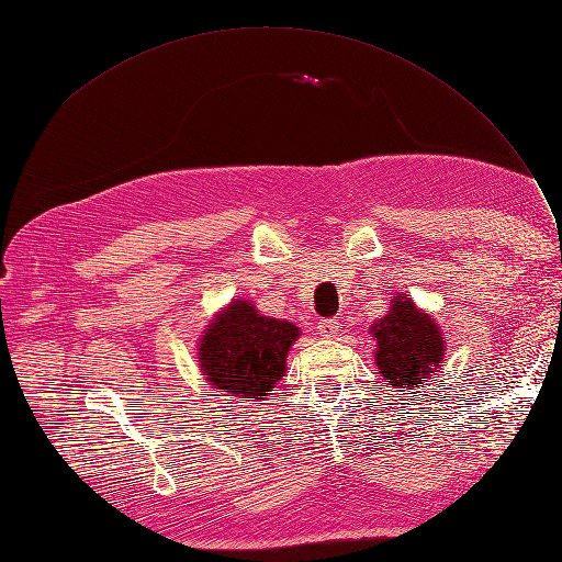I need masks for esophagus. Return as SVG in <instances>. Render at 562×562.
<instances>
[{
	"instance_id": "1",
	"label": "esophagus",
	"mask_w": 562,
	"mask_h": 562,
	"mask_svg": "<svg viewBox=\"0 0 562 562\" xmlns=\"http://www.w3.org/2000/svg\"><path fill=\"white\" fill-rule=\"evenodd\" d=\"M337 330H339V321H337V318H323V321L318 323V333H321L323 337H335Z\"/></svg>"
}]
</instances>
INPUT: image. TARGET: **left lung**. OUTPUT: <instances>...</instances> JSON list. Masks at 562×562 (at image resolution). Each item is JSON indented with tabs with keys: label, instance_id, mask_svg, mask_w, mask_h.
I'll use <instances>...</instances> for the list:
<instances>
[{
	"label": "left lung",
	"instance_id": "1",
	"mask_svg": "<svg viewBox=\"0 0 562 562\" xmlns=\"http://www.w3.org/2000/svg\"><path fill=\"white\" fill-rule=\"evenodd\" d=\"M375 337V361L382 378L398 391L415 389L438 372L443 342L436 323L422 314L411 300L401 295L391 304V312L372 323Z\"/></svg>",
	"mask_w": 562,
	"mask_h": 562
}]
</instances>
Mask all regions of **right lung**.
Instances as JSON below:
<instances>
[{
    "mask_svg": "<svg viewBox=\"0 0 562 562\" xmlns=\"http://www.w3.org/2000/svg\"><path fill=\"white\" fill-rule=\"evenodd\" d=\"M300 337L291 321L269 318L244 300L220 314L199 347V366L213 389L236 398L267 396L283 378L285 353Z\"/></svg>",
    "mask_w": 562,
    "mask_h": 562,
    "instance_id": "1",
    "label": "right lung"
}]
</instances>
